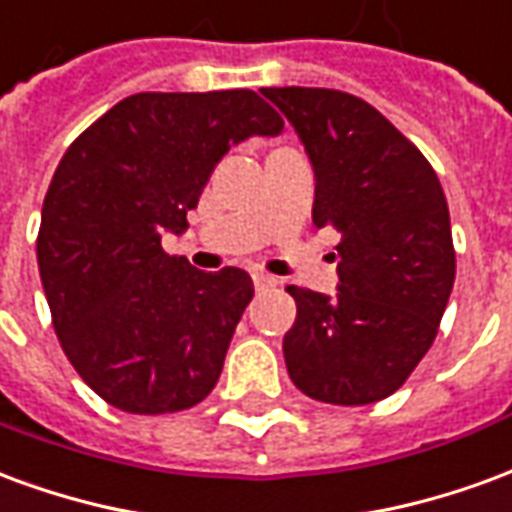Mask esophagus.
Masks as SVG:
<instances>
[{
    "label": "esophagus",
    "mask_w": 512,
    "mask_h": 512,
    "mask_svg": "<svg viewBox=\"0 0 512 512\" xmlns=\"http://www.w3.org/2000/svg\"><path fill=\"white\" fill-rule=\"evenodd\" d=\"M252 279H255V288L257 290H266V288H274L277 285V279L266 274V271H252Z\"/></svg>",
    "instance_id": "obj_1"
}]
</instances>
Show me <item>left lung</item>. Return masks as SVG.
Returning <instances> with one entry per match:
<instances>
[{"instance_id":"8db88e82","label":"left lung","mask_w":512,"mask_h":512,"mask_svg":"<svg viewBox=\"0 0 512 512\" xmlns=\"http://www.w3.org/2000/svg\"><path fill=\"white\" fill-rule=\"evenodd\" d=\"M315 169V227H334L337 296L290 285L285 365L301 392L367 406L406 384L455 282L450 211L428 158L378 109L340 90L266 87Z\"/></svg>"}]
</instances>
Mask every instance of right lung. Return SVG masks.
I'll list each match as a JSON object with an SVG mask.
<instances>
[{
    "label": "right lung",
    "instance_id": "obj_1",
    "mask_svg": "<svg viewBox=\"0 0 512 512\" xmlns=\"http://www.w3.org/2000/svg\"><path fill=\"white\" fill-rule=\"evenodd\" d=\"M282 117L252 90L136 93L76 136L51 178L38 268L54 332L95 395L128 414L197 406L255 296L241 268L167 255L213 167Z\"/></svg>",
    "mask_w": 512,
    "mask_h": 512
}]
</instances>
